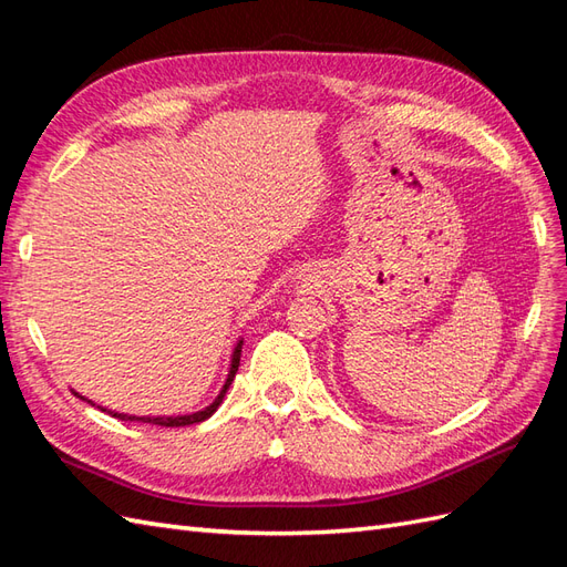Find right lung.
<instances>
[{"label":"right lung","instance_id":"add662e5","mask_svg":"<svg viewBox=\"0 0 567 567\" xmlns=\"http://www.w3.org/2000/svg\"><path fill=\"white\" fill-rule=\"evenodd\" d=\"M241 344H244V338H239V342L235 344V350H231V357H229V371H227L225 385L220 388V393H217V398L208 404V408H203V410L192 412V414H177V416H136V414L112 412V410H107V408H100V404H97V410H103V412L112 414L114 419H122V422H143V424H155V426H188V424L206 422V419H208V416H213V414L217 412V408H220L223 400H225V395H227V390H229V385H231V381H235V373H237V369H239ZM71 393H74V395H76V398H81V400H85L89 404H93V408H95V402H93V400L83 398L81 393H76V390H71Z\"/></svg>","mask_w":567,"mask_h":567}]
</instances>
